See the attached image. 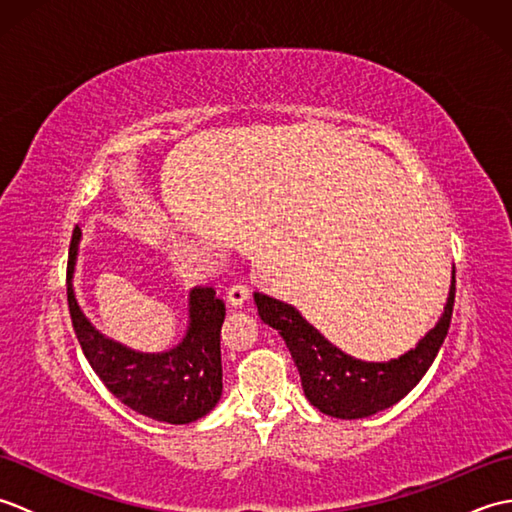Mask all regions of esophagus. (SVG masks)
<instances>
[{
    "label": "esophagus",
    "mask_w": 512,
    "mask_h": 512,
    "mask_svg": "<svg viewBox=\"0 0 512 512\" xmlns=\"http://www.w3.org/2000/svg\"><path fill=\"white\" fill-rule=\"evenodd\" d=\"M226 299H228V303H231L233 308H244L246 303H248V299H250V290L246 286H233L231 290H228Z\"/></svg>",
    "instance_id": "esophagus-1"
}]
</instances>
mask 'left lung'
<instances>
[{"instance_id":"8db88e82","label":"left lung","mask_w":512,"mask_h":512,"mask_svg":"<svg viewBox=\"0 0 512 512\" xmlns=\"http://www.w3.org/2000/svg\"><path fill=\"white\" fill-rule=\"evenodd\" d=\"M81 228L74 226L68 255V308L76 339L92 369L112 394L158 422L189 424L206 416L222 396L220 332L224 301L209 286L189 292V323L182 341L165 352H138L107 339L85 317L74 297V266Z\"/></svg>"}]
</instances>
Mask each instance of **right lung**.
<instances>
[{"instance_id": "right-lung-1", "label": "right lung", "mask_w": 512, "mask_h": 512, "mask_svg": "<svg viewBox=\"0 0 512 512\" xmlns=\"http://www.w3.org/2000/svg\"><path fill=\"white\" fill-rule=\"evenodd\" d=\"M253 297L259 317L286 341L310 405L332 418L356 420L394 407L427 374L451 325L455 268L440 321L422 336L413 350L385 363H367L341 352L290 303L262 292H255Z\"/></svg>"}]
</instances>
